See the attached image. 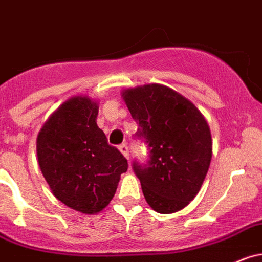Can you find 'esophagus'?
Masks as SVG:
<instances>
[{
	"label": "esophagus",
	"instance_id": "34e87169",
	"mask_svg": "<svg viewBox=\"0 0 262 262\" xmlns=\"http://www.w3.org/2000/svg\"><path fill=\"white\" fill-rule=\"evenodd\" d=\"M118 149H119V151H121V153L123 154L127 159H128L129 151H128V146H127V144H121V145L118 146Z\"/></svg>",
	"mask_w": 262,
	"mask_h": 262
}]
</instances>
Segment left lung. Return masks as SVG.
<instances>
[{"mask_svg": "<svg viewBox=\"0 0 262 262\" xmlns=\"http://www.w3.org/2000/svg\"><path fill=\"white\" fill-rule=\"evenodd\" d=\"M139 124L135 139L148 148L146 163L133 162L148 204L159 213L183 210L198 194L212 157L210 127L191 101L163 84L123 91Z\"/></svg>", "mask_w": 262, "mask_h": 262, "instance_id": "left-lung-1", "label": "left lung"}]
</instances>
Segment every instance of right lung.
I'll return each instance as SVG.
<instances>
[{
  "mask_svg": "<svg viewBox=\"0 0 262 262\" xmlns=\"http://www.w3.org/2000/svg\"><path fill=\"white\" fill-rule=\"evenodd\" d=\"M96 117L98 104L76 96L47 119L37 138L39 168L54 195L89 215L108 206L128 167L121 151L108 144Z\"/></svg>",
  "mask_w": 262,
  "mask_h": 262,
  "instance_id": "add662e5",
  "label": "right lung"
}]
</instances>
